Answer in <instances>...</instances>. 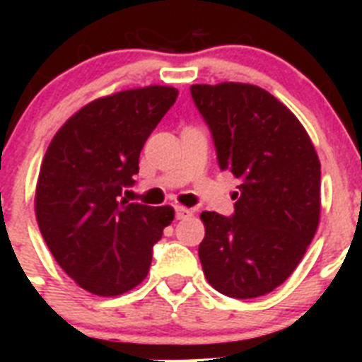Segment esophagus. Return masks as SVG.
<instances>
[{"instance_id":"34e87169","label":"esophagus","mask_w":362,"mask_h":362,"mask_svg":"<svg viewBox=\"0 0 362 362\" xmlns=\"http://www.w3.org/2000/svg\"><path fill=\"white\" fill-rule=\"evenodd\" d=\"M192 216H194V212L190 209H187V206H181V204L175 206V219H187V217Z\"/></svg>"}]
</instances>
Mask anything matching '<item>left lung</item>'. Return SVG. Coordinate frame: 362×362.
<instances>
[{
    "instance_id": "1",
    "label": "left lung",
    "mask_w": 362,
    "mask_h": 362,
    "mask_svg": "<svg viewBox=\"0 0 362 362\" xmlns=\"http://www.w3.org/2000/svg\"><path fill=\"white\" fill-rule=\"evenodd\" d=\"M221 170L241 181L233 216L203 212L199 259L217 292L264 296L292 276L321 217V163L288 108L248 83L192 85Z\"/></svg>"
}]
</instances>
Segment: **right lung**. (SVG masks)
Here are the masks:
<instances>
[{"label": "right lung", "instance_id": "obj_1", "mask_svg": "<svg viewBox=\"0 0 362 362\" xmlns=\"http://www.w3.org/2000/svg\"><path fill=\"white\" fill-rule=\"evenodd\" d=\"M175 99L174 86L161 85L94 99L45 152L34 199L41 235L66 276L94 296L136 288L174 221L172 206L129 203L121 190L134 183L143 145Z\"/></svg>", "mask_w": 362, "mask_h": 362}]
</instances>
